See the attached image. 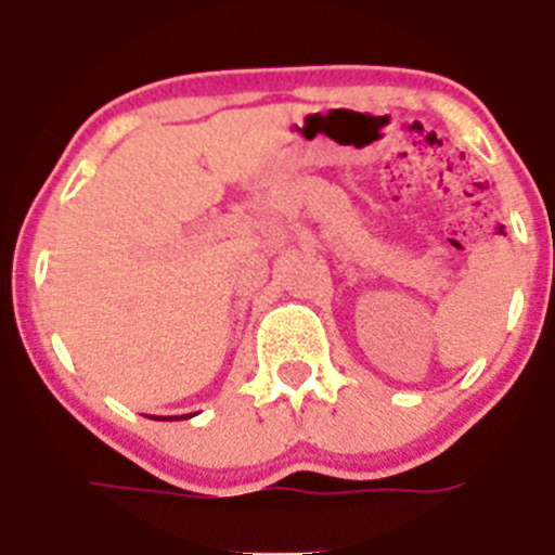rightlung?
I'll return each mask as SVG.
<instances>
[{
	"instance_id": "add662e5",
	"label": "right lung",
	"mask_w": 555,
	"mask_h": 555,
	"mask_svg": "<svg viewBox=\"0 0 555 555\" xmlns=\"http://www.w3.org/2000/svg\"><path fill=\"white\" fill-rule=\"evenodd\" d=\"M190 416H193V413H188V416H179V418H190ZM173 418H177V416H173Z\"/></svg>"
}]
</instances>
